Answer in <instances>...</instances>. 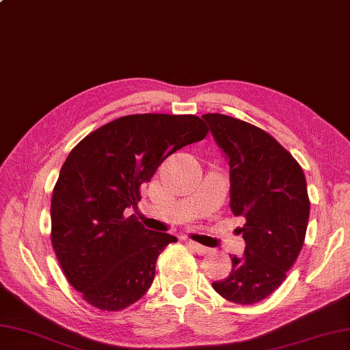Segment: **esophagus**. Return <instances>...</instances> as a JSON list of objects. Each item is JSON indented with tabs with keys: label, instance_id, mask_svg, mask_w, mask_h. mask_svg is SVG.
<instances>
[{
	"label": "esophagus",
	"instance_id": "obj_1",
	"mask_svg": "<svg viewBox=\"0 0 350 350\" xmlns=\"http://www.w3.org/2000/svg\"><path fill=\"white\" fill-rule=\"evenodd\" d=\"M188 245L195 250V252H197V254L198 255H207L208 254V252H210V249L208 247H206V246H202V245H198V243H195V241H188Z\"/></svg>",
	"mask_w": 350,
	"mask_h": 350
}]
</instances>
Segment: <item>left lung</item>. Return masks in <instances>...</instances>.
I'll return each instance as SVG.
<instances>
[{"label": "left lung", "mask_w": 350, "mask_h": 350, "mask_svg": "<svg viewBox=\"0 0 350 350\" xmlns=\"http://www.w3.org/2000/svg\"><path fill=\"white\" fill-rule=\"evenodd\" d=\"M230 165L231 202L246 241L245 255L231 256L232 270L213 289L235 304L271 295L301 252L310 215L307 183L295 158L264 129L221 113H207Z\"/></svg>", "instance_id": "left-lung-1"}]
</instances>
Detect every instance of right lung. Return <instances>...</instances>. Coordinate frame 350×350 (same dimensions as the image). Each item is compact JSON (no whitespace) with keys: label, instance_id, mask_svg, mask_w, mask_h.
I'll return each instance as SVG.
<instances>
[{"label":"right lung","instance_id":"add662e5","mask_svg":"<svg viewBox=\"0 0 350 350\" xmlns=\"http://www.w3.org/2000/svg\"><path fill=\"white\" fill-rule=\"evenodd\" d=\"M207 133L193 115H129L70 152L52 193L51 237L65 278L86 303L118 312L148 292L159 254L177 239L144 228L125 210L137 208L140 186L162 161Z\"/></svg>","mask_w":350,"mask_h":350}]
</instances>
